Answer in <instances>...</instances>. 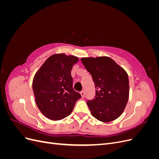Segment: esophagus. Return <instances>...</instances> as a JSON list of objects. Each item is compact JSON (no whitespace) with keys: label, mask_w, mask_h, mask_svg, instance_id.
Wrapping results in <instances>:
<instances>
[{"label":"esophagus","mask_w":159,"mask_h":159,"mask_svg":"<svg viewBox=\"0 0 159 159\" xmlns=\"http://www.w3.org/2000/svg\"><path fill=\"white\" fill-rule=\"evenodd\" d=\"M80 94H81V98H84V96H85V92H84V91H81V92H80Z\"/></svg>","instance_id":"esophagus-1"}]
</instances>
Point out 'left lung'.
Instances as JSON below:
<instances>
[{"label": "left lung", "instance_id": "left-lung-1", "mask_svg": "<svg viewBox=\"0 0 159 159\" xmlns=\"http://www.w3.org/2000/svg\"><path fill=\"white\" fill-rule=\"evenodd\" d=\"M94 82L95 97L87 101L91 115L102 122L118 118L123 112L129 98L127 72L109 57L81 59Z\"/></svg>", "mask_w": 159, "mask_h": 159}]
</instances>
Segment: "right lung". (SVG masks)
Instances as JSON below:
<instances>
[{
	"label": "right lung",
	"mask_w": 159,
	"mask_h": 159,
	"mask_svg": "<svg viewBox=\"0 0 159 159\" xmlns=\"http://www.w3.org/2000/svg\"><path fill=\"white\" fill-rule=\"evenodd\" d=\"M78 58L64 54L48 58L34 75L32 89L35 102L42 114L60 120L71 113L81 95L73 89L71 70Z\"/></svg>",
	"instance_id": "1"
}]
</instances>
